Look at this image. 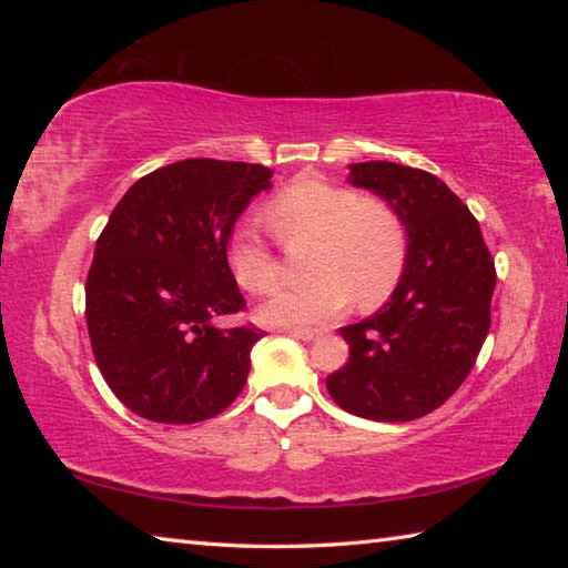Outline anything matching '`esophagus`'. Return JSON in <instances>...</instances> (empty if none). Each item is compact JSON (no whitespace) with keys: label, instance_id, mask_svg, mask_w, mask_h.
Listing matches in <instances>:
<instances>
[{"label":"esophagus","instance_id":"34e87169","mask_svg":"<svg viewBox=\"0 0 568 568\" xmlns=\"http://www.w3.org/2000/svg\"><path fill=\"white\" fill-rule=\"evenodd\" d=\"M285 333H291L293 338H301V341H313L318 331L315 328H285Z\"/></svg>","mask_w":568,"mask_h":568}]
</instances>
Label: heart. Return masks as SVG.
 I'll use <instances>...</instances> for the list:
<instances>
[{
    "label": "heart",
    "mask_w": 568,
    "mask_h": 568,
    "mask_svg": "<svg viewBox=\"0 0 568 568\" xmlns=\"http://www.w3.org/2000/svg\"><path fill=\"white\" fill-rule=\"evenodd\" d=\"M265 220L287 250L311 245V281L287 285L261 307L273 325L323 323L351 301L373 307L396 291L408 263L406 220L381 197L323 178H297L265 205ZM227 263L247 293L265 295L281 281V255L255 223H237L227 237Z\"/></svg>",
    "instance_id": "heart-1"
}]
</instances>
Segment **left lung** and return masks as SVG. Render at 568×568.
I'll list each match as a JSON object with an SVG mask.
<instances>
[{"label": "left lung", "instance_id": "8db88e82", "mask_svg": "<svg viewBox=\"0 0 568 568\" xmlns=\"http://www.w3.org/2000/svg\"><path fill=\"white\" fill-rule=\"evenodd\" d=\"M351 182L406 220L408 263L378 313L341 328L351 358L325 386L353 416L416 420L474 368L491 328L496 265L478 220L430 172L376 160L351 165Z\"/></svg>", "mask_w": 568, "mask_h": 568}]
</instances>
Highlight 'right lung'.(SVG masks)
Returning <instances> with one entry per match:
<instances>
[{"label":"right lung","mask_w":568,"mask_h":568,"mask_svg":"<svg viewBox=\"0 0 568 568\" xmlns=\"http://www.w3.org/2000/svg\"><path fill=\"white\" fill-rule=\"evenodd\" d=\"M273 170L210 158L140 178L94 245L84 318L102 378L132 413L185 426L215 418L243 390L253 323L217 328L245 311L227 237Z\"/></svg>","instance_id":"right-lung-1"}]
</instances>
